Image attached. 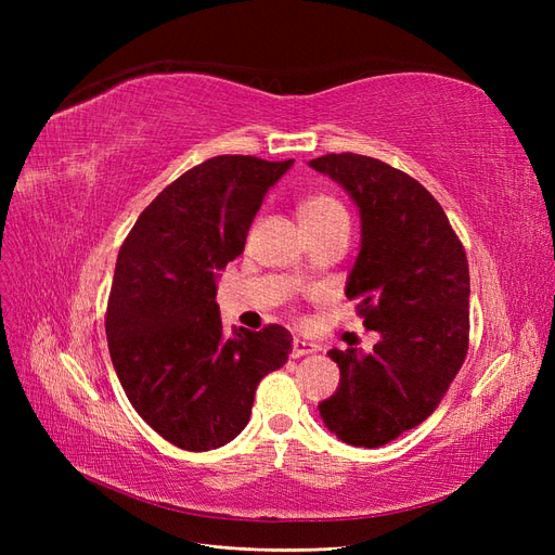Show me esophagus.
<instances>
[{
    "mask_svg": "<svg viewBox=\"0 0 555 555\" xmlns=\"http://www.w3.org/2000/svg\"><path fill=\"white\" fill-rule=\"evenodd\" d=\"M319 347L314 345V343H306V340H294L292 343V357L294 359H300V357H308V354H312V351H317Z\"/></svg>",
    "mask_w": 555,
    "mask_h": 555,
    "instance_id": "1",
    "label": "esophagus"
}]
</instances>
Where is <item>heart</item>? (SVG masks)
<instances>
[{"label":"heart","mask_w":555,"mask_h":555,"mask_svg":"<svg viewBox=\"0 0 555 555\" xmlns=\"http://www.w3.org/2000/svg\"><path fill=\"white\" fill-rule=\"evenodd\" d=\"M298 220L304 224L306 233L326 229L335 222H347V212L343 208V204L335 196L317 192V194H308L298 201Z\"/></svg>","instance_id":"obj_1"}]
</instances>
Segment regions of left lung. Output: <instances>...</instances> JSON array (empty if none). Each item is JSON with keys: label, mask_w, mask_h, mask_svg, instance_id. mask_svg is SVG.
Here are the masks:
<instances>
[{"label": "left lung", "mask_w": 555, "mask_h": 555, "mask_svg": "<svg viewBox=\"0 0 555 555\" xmlns=\"http://www.w3.org/2000/svg\"><path fill=\"white\" fill-rule=\"evenodd\" d=\"M354 198L361 249L347 280L363 326L379 343L331 349L340 386L319 402L324 426L375 449L435 412L469 343V268L463 243L433 194L379 159L340 153L310 162Z\"/></svg>", "instance_id": "left-lung-1"}]
</instances>
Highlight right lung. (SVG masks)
<instances>
[{"instance_id":"obj_1","label":"right lung","mask_w":555,"mask_h":555,"mask_svg":"<svg viewBox=\"0 0 555 555\" xmlns=\"http://www.w3.org/2000/svg\"><path fill=\"white\" fill-rule=\"evenodd\" d=\"M292 164L220 155L194 166L139 215L117 255L111 361L133 410L180 449L236 438L259 382L289 359L292 333L278 324L227 338L215 280L243 255L268 188Z\"/></svg>"}]
</instances>
